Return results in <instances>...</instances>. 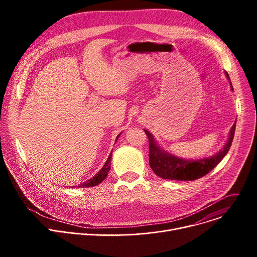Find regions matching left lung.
I'll return each instance as SVG.
<instances>
[{
	"instance_id": "1",
	"label": "left lung",
	"mask_w": 257,
	"mask_h": 257,
	"mask_svg": "<svg viewBox=\"0 0 257 257\" xmlns=\"http://www.w3.org/2000/svg\"><path fill=\"white\" fill-rule=\"evenodd\" d=\"M227 77L229 78L228 74ZM235 128L236 123L232 126L229 140L221 152L213 157L197 161L182 160L166 153L156 143L153 135L148 130H144L150 142V166L155 174L163 179L178 181H193L199 179L208 174L214 167H216V165H218V163L228 154L234 138Z\"/></svg>"
}]
</instances>
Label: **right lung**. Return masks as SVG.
Returning a JSON list of instances; mask_svg holds the SVG:
<instances>
[{
  "label": "right lung",
  "mask_w": 257,
  "mask_h": 257,
  "mask_svg": "<svg viewBox=\"0 0 257 257\" xmlns=\"http://www.w3.org/2000/svg\"><path fill=\"white\" fill-rule=\"evenodd\" d=\"M119 136H120V134L117 136V138H118ZM111 158H112V153L109 154V156H108V158H107L105 164H104L103 167L101 168V170H100L96 175H94L90 180L84 182L83 184L78 185V187H79V188H80V187H81V188H84V187H85V188H86V187H93V186L98 185L99 183H101V182L106 178L108 171L111 170ZM74 187H76V186H74ZM74 187H73V188H74Z\"/></svg>",
  "instance_id": "obj_1"
}]
</instances>
